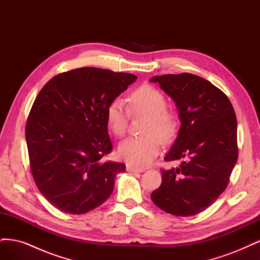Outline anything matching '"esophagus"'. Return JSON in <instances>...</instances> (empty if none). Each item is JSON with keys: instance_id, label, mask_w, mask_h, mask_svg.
Segmentation results:
<instances>
[{"instance_id": "1", "label": "esophagus", "mask_w": 260, "mask_h": 260, "mask_svg": "<svg viewBox=\"0 0 260 260\" xmlns=\"http://www.w3.org/2000/svg\"><path fill=\"white\" fill-rule=\"evenodd\" d=\"M127 170L130 171V172H133V174H137V172H143L144 169L142 168H136L133 166H127Z\"/></svg>"}]
</instances>
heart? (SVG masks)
Wrapping results in <instances>:
<instances>
[{"instance_id": "obj_1", "label": "heart", "mask_w": 260, "mask_h": 260, "mask_svg": "<svg viewBox=\"0 0 260 260\" xmlns=\"http://www.w3.org/2000/svg\"><path fill=\"white\" fill-rule=\"evenodd\" d=\"M127 106L121 99H115L106 109V120L116 137H123L127 132L131 116H145L142 135L129 138L119 145L118 153L121 158L133 167H144L158 155L161 143H170L179 131V117L168 109L166 96L151 85H142L133 91Z\"/></svg>"}]
</instances>
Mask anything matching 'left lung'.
Masks as SVG:
<instances>
[{
  "label": "left lung",
  "instance_id": "obj_1",
  "mask_svg": "<svg viewBox=\"0 0 260 260\" xmlns=\"http://www.w3.org/2000/svg\"><path fill=\"white\" fill-rule=\"evenodd\" d=\"M151 81L176 102L181 119L165 160H182L176 169H161V184L151 199L171 215L193 216L210 206L229 183L239 156L237 117L225 94L204 78L184 73L155 76Z\"/></svg>",
  "mask_w": 260,
  "mask_h": 260
}]
</instances>
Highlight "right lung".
Listing matches in <instances>:
<instances>
[{"label":"right lung","mask_w":260,"mask_h":260,"mask_svg":"<svg viewBox=\"0 0 260 260\" xmlns=\"http://www.w3.org/2000/svg\"><path fill=\"white\" fill-rule=\"evenodd\" d=\"M137 76L83 67L58 74L39 92L26 123L30 170L54 207L82 215L112 194L125 165L112 152L106 109Z\"/></svg>","instance_id":"obj_1"}]
</instances>
